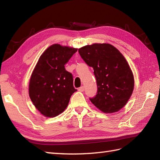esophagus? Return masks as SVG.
Masks as SVG:
<instances>
[{
	"label": "esophagus",
	"mask_w": 160,
	"mask_h": 160,
	"mask_svg": "<svg viewBox=\"0 0 160 160\" xmlns=\"http://www.w3.org/2000/svg\"><path fill=\"white\" fill-rule=\"evenodd\" d=\"M78 91H80V92H83V91H84V87L82 86L81 87H80L79 89H78Z\"/></svg>",
	"instance_id": "obj_1"
}]
</instances>
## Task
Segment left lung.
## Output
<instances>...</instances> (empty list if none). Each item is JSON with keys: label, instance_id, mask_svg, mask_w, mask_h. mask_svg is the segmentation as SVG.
Wrapping results in <instances>:
<instances>
[{"label": "left lung", "instance_id": "left-lung-1", "mask_svg": "<svg viewBox=\"0 0 160 160\" xmlns=\"http://www.w3.org/2000/svg\"><path fill=\"white\" fill-rule=\"evenodd\" d=\"M81 58L92 67L98 91L90 100L104 113L120 111L134 89V77L124 56L108 43H94L78 49Z\"/></svg>", "mask_w": 160, "mask_h": 160}]
</instances>
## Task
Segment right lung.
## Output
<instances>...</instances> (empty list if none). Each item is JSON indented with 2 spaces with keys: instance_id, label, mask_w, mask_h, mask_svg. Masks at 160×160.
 Here are the masks:
<instances>
[{
  "instance_id": "1",
  "label": "right lung",
  "mask_w": 160,
  "mask_h": 160,
  "mask_svg": "<svg viewBox=\"0 0 160 160\" xmlns=\"http://www.w3.org/2000/svg\"><path fill=\"white\" fill-rule=\"evenodd\" d=\"M78 49L53 44L37 62L29 84V95L35 107L47 118L62 113L77 91L73 76L64 68Z\"/></svg>"
}]
</instances>
